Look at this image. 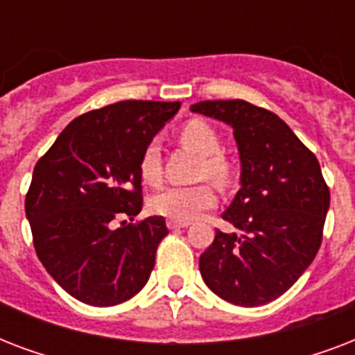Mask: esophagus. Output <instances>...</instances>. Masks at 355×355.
I'll use <instances>...</instances> for the list:
<instances>
[{
	"label": "esophagus",
	"instance_id": "obj_1",
	"mask_svg": "<svg viewBox=\"0 0 355 355\" xmlns=\"http://www.w3.org/2000/svg\"><path fill=\"white\" fill-rule=\"evenodd\" d=\"M186 227H189L188 221H173V219L167 221V228H169V230H177V228H186Z\"/></svg>",
	"mask_w": 355,
	"mask_h": 355
}]
</instances>
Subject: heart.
<instances>
[{"label": "heart", "instance_id": "heart-1", "mask_svg": "<svg viewBox=\"0 0 355 355\" xmlns=\"http://www.w3.org/2000/svg\"><path fill=\"white\" fill-rule=\"evenodd\" d=\"M178 138L186 147L202 156L199 177L210 178L217 184H228L234 175V167L227 156L221 155V138L202 119H189L178 130ZM139 175L145 184L158 186L164 178L160 149L150 141L139 156ZM217 191L208 182L195 186H169L160 189L149 199V208L156 216L173 221H191L200 214L216 208Z\"/></svg>", "mask_w": 355, "mask_h": 355}]
</instances>
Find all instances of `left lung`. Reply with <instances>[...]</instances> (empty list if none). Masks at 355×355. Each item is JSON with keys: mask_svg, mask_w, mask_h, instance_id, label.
Returning a JSON list of instances; mask_svg holds the SVG:
<instances>
[{"mask_svg": "<svg viewBox=\"0 0 355 355\" xmlns=\"http://www.w3.org/2000/svg\"><path fill=\"white\" fill-rule=\"evenodd\" d=\"M234 128L241 189L200 254L202 280L217 297L243 308L275 300L302 276L322 243L330 188L319 160L275 112L243 99L191 107Z\"/></svg>", "mask_w": 355, "mask_h": 355, "instance_id": "8db88e82", "label": "left lung"}]
</instances>
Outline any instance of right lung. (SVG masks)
I'll list each match as a JSON object with an SVG mask.
<instances>
[{
    "label": "right lung",
    "instance_id": "add662e5",
    "mask_svg": "<svg viewBox=\"0 0 355 355\" xmlns=\"http://www.w3.org/2000/svg\"><path fill=\"white\" fill-rule=\"evenodd\" d=\"M180 101H119L64 128L36 162L25 216L36 256L64 291L90 306H116L144 289L162 216L134 221L144 206L139 156Z\"/></svg>",
    "mask_w": 355,
    "mask_h": 355
}]
</instances>
